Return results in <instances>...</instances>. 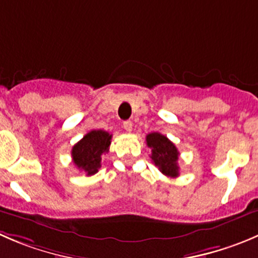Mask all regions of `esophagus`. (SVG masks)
<instances>
[{"label":"esophagus","mask_w":258,"mask_h":258,"mask_svg":"<svg viewBox=\"0 0 258 258\" xmlns=\"http://www.w3.org/2000/svg\"><path fill=\"white\" fill-rule=\"evenodd\" d=\"M123 128L126 130V132L132 131V122L131 121H124L123 122Z\"/></svg>","instance_id":"1"}]
</instances>
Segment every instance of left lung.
<instances>
[{
	"instance_id": "8db88e82",
	"label": "left lung",
	"mask_w": 258,
	"mask_h": 258,
	"mask_svg": "<svg viewBox=\"0 0 258 258\" xmlns=\"http://www.w3.org/2000/svg\"><path fill=\"white\" fill-rule=\"evenodd\" d=\"M147 146L151 149V159L160 171L170 177L179 176V151L164 135L152 132L146 136Z\"/></svg>"
}]
</instances>
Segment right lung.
Wrapping results in <instances>:
<instances>
[{
  "instance_id": "obj_1",
  "label": "right lung",
  "mask_w": 258,
  "mask_h": 258,
  "mask_svg": "<svg viewBox=\"0 0 258 258\" xmlns=\"http://www.w3.org/2000/svg\"><path fill=\"white\" fill-rule=\"evenodd\" d=\"M112 135L103 130L88 132L72 149L73 162L79 170L87 175H94L101 167L102 155L108 152Z\"/></svg>"
}]
</instances>
